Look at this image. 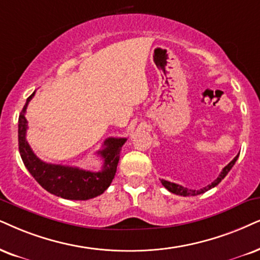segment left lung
I'll list each match as a JSON object with an SVG mask.
<instances>
[{"instance_id": "1", "label": "left lung", "mask_w": 260, "mask_h": 260, "mask_svg": "<svg viewBox=\"0 0 260 260\" xmlns=\"http://www.w3.org/2000/svg\"><path fill=\"white\" fill-rule=\"evenodd\" d=\"M239 154L238 156L235 157L234 159L232 160L231 163L228 164V166H225L224 168H223V170L221 172V174H219L217 179L215 180V181L211 182V185H208L206 187H203V188L200 189H189L187 188V187H182L180 185H177V183H174V182H169V181H166V180H160V182H162V185L166 187L167 189L169 190V192L174 193V194H177V196H183V197H188V196H198V194H202V193H205L206 190L211 189L213 188L215 186H217L219 182L222 181L223 179L226 176V174H228L229 172H231V169L233 168V166H234L236 159H238Z\"/></svg>"}]
</instances>
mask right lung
<instances>
[{
  "instance_id": "add662e5",
  "label": "right lung",
  "mask_w": 260,
  "mask_h": 260,
  "mask_svg": "<svg viewBox=\"0 0 260 260\" xmlns=\"http://www.w3.org/2000/svg\"><path fill=\"white\" fill-rule=\"evenodd\" d=\"M36 91L26 101L19 115L18 139L19 151L25 167L35 177V180L49 193L71 200H87L101 196L110 186L117 163L120 159V151L126 138H108L104 141V147L98 151V154L104 159L101 172H90L77 167L61 166V164L45 163L38 158L29 147L26 140L27 120L25 117L26 108L35 96Z\"/></svg>"
}]
</instances>
